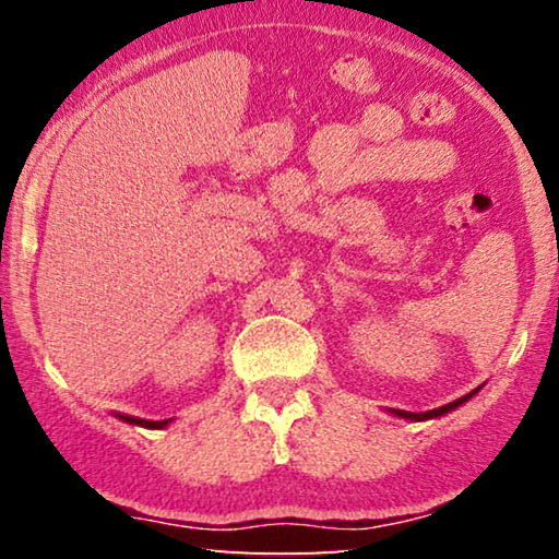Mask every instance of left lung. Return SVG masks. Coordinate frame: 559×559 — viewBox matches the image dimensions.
<instances>
[{
    "label": "left lung",
    "mask_w": 559,
    "mask_h": 559,
    "mask_svg": "<svg viewBox=\"0 0 559 559\" xmlns=\"http://www.w3.org/2000/svg\"><path fill=\"white\" fill-rule=\"evenodd\" d=\"M478 390H473V392H468L466 396H461V400H456V402H451V404H447V406H439V409H433V412H424V414H414V412H402V409H394V414L396 416H404V419H433V416H441V414H447V412H451V409H456L459 404H463L466 400H471V394H476Z\"/></svg>",
    "instance_id": "1"
}]
</instances>
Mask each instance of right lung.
<instances>
[{"label":"right lung","instance_id":"obj_1","mask_svg":"<svg viewBox=\"0 0 559 559\" xmlns=\"http://www.w3.org/2000/svg\"><path fill=\"white\" fill-rule=\"evenodd\" d=\"M122 419L130 421V424H140V427H150V429H163L165 424L169 421V419H165V421H147V419H135V416H122Z\"/></svg>","mask_w":559,"mask_h":559}]
</instances>
